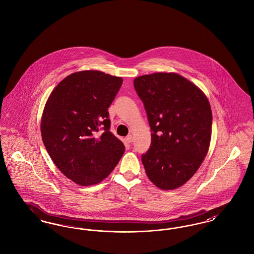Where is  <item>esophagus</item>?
Listing matches in <instances>:
<instances>
[{"instance_id": "1", "label": "esophagus", "mask_w": 254, "mask_h": 254, "mask_svg": "<svg viewBox=\"0 0 254 254\" xmlns=\"http://www.w3.org/2000/svg\"><path fill=\"white\" fill-rule=\"evenodd\" d=\"M126 141H127V143H131L133 141L132 135H128V136H127V137H126Z\"/></svg>"}]
</instances>
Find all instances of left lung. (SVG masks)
Wrapping results in <instances>:
<instances>
[{
    "label": "left lung",
    "instance_id": "1",
    "mask_svg": "<svg viewBox=\"0 0 254 254\" xmlns=\"http://www.w3.org/2000/svg\"><path fill=\"white\" fill-rule=\"evenodd\" d=\"M151 129V144L142 155L149 180L161 190L189 181L205 157L212 113L207 98L176 73H153L134 79Z\"/></svg>",
    "mask_w": 254,
    "mask_h": 254
}]
</instances>
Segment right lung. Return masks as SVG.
I'll return each mask as SVG.
<instances>
[{
    "label": "right lung",
    "instance_id": "obj_1",
    "mask_svg": "<svg viewBox=\"0 0 254 254\" xmlns=\"http://www.w3.org/2000/svg\"><path fill=\"white\" fill-rule=\"evenodd\" d=\"M122 84L121 77L102 71L72 73L46 104L41 122L44 145L62 173L80 186L103 181L125 152L109 130L108 111Z\"/></svg>",
    "mask_w": 254,
    "mask_h": 254
}]
</instances>
